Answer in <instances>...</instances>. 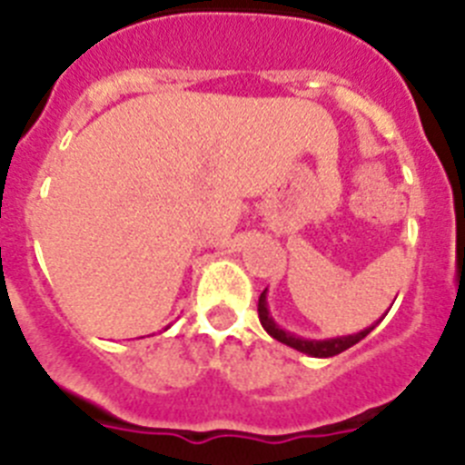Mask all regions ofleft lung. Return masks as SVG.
Wrapping results in <instances>:
<instances>
[{
  "label": "left lung",
  "instance_id": "obj_1",
  "mask_svg": "<svg viewBox=\"0 0 465 465\" xmlns=\"http://www.w3.org/2000/svg\"><path fill=\"white\" fill-rule=\"evenodd\" d=\"M268 289L262 291L261 298H258V319H261L262 328L272 335L274 340H279L282 344H286V347H293L298 349V351H302V354L307 356H314V359H328V356H338L342 354V351H347L349 347H354L356 342H361V340L368 335L371 331H375L377 323H372V326H368L365 331L356 332V335H342V338H331V340H305V338H298V335H293V332L283 331V328H279L277 323H274V319L270 316V310H268Z\"/></svg>",
  "mask_w": 465,
  "mask_h": 465
}]
</instances>
